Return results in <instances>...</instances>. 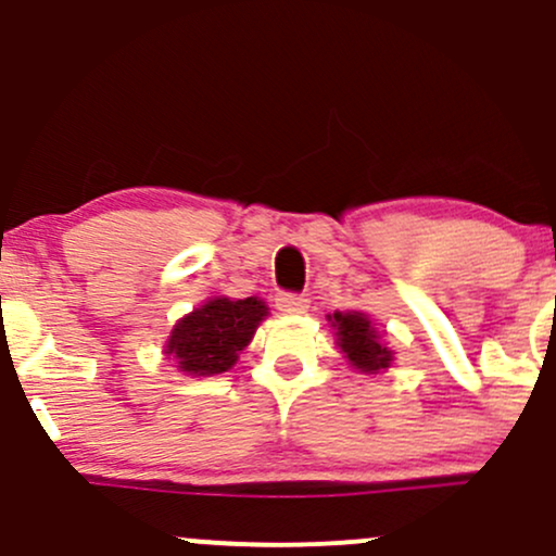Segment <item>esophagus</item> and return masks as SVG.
I'll list each match as a JSON object with an SVG mask.
<instances>
[{
	"instance_id": "34e87169",
	"label": "esophagus",
	"mask_w": 556,
	"mask_h": 556,
	"mask_svg": "<svg viewBox=\"0 0 556 556\" xmlns=\"http://www.w3.org/2000/svg\"><path fill=\"white\" fill-rule=\"evenodd\" d=\"M277 308L285 314H303L308 308V298L298 295V293H279Z\"/></svg>"
}]
</instances>
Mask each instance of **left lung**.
<instances>
[{
    "label": "left lung",
    "mask_w": 556,
    "mask_h": 556,
    "mask_svg": "<svg viewBox=\"0 0 556 556\" xmlns=\"http://www.w3.org/2000/svg\"><path fill=\"white\" fill-rule=\"evenodd\" d=\"M332 327H336L338 336V346L341 352L349 356V362L356 367L359 372H378L383 367H389L391 362V352L378 343V332L376 327L370 325V319L359 312H349L332 314Z\"/></svg>",
    "instance_id": "obj_1"
}]
</instances>
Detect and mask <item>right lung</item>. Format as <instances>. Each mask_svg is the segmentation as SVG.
Listing matches in <instances>:
<instances>
[{
    "label": "right lung",
    "mask_w": 556,
    "mask_h": 556,
    "mask_svg": "<svg viewBox=\"0 0 556 556\" xmlns=\"http://www.w3.org/2000/svg\"><path fill=\"white\" fill-rule=\"evenodd\" d=\"M268 308L258 298H213L173 327L167 354L189 376H215L237 362Z\"/></svg>",
    "instance_id": "obj_1"
}]
</instances>
